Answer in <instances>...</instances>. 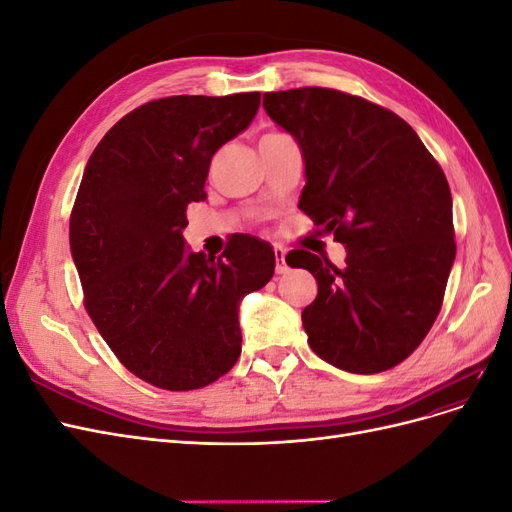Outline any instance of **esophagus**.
Wrapping results in <instances>:
<instances>
[{"label":"esophagus","instance_id":"1","mask_svg":"<svg viewBox=\"0 0 512 512\" xmlns=\"http://www.w3.org/2000/svg\"><path fill=\"white\" fill-rule=\"evenodd\" d=\"M288 271H290V267H288V262H286V252L282 250V247H275V273L284 275Z\"/></svg>","mask_w":512,"mask_h":512}]
</instances>
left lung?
I'll return each mask as SVG.
<instances>
[{
    "label": "left lung",
    "mask_w": 512,
    "mask_h": 512,
    "mask_svg": "<svg viewBox=\"0 0 512 512\" xmlns=\"http://www.w3.org/2000/svg\"><path fill=\"white\" fill-rule=\"evenodd\" d=\"M267 115L305 164L299 209L346 247V267L305 250L290 267L316 277L307 344L352 374L410 356L436 322L455 262L453 198L418 134L386 108L335 89L271 91Z\"/></svg>",
    "instance_id": "1"
}]
</instances>
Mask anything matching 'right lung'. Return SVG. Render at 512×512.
Returning a JSON list of instances; mask_svg holds the SVG:
<instances>
[{
  "label": "right lung",
  "mask_w": 512,
  "mask_h": 512,
  "mask_svg": "<svg viewBox=\"0 0 512 512\" xmlns=\"http://www.w3.org/2000/svg\"><path fill=\"white\" fill-rule=\"evenodd\" d=\"M260 94L173 96L119 119L91 153L70 218L85 307L117 359L166 391L203 389L241 354L239 305L275 269L250 235L192 252L185 207L207 198L211 158L258 113Z\"/></svg>",
  "instance_id": "right-lung-1"
}]
</instances>
